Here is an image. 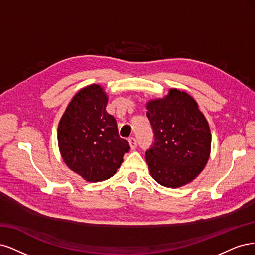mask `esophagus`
I'll return each mask as SVG.
<instances>
[{
  "label": "esophagus",
  "mask_w": 255,
  "mask_h": 255,
  "mask_svg": "<svg viewBox=\"0 0 255 255\" xmlns=\"http://www.w3.org/2000/svg\"><path fill=\"white\" fill-rule=\"evenodd\" d=\"M128 142H129V145H130V148L131 149H135L136 148V146H137V142H136V138L135 137H130L129 139H128Z\"/></svg>",
  "instance_id": "34e87169"
}]
</instances>
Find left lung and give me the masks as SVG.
Returning a JSON list of instances; mask_svg holds the SVG:
<instances>
[{
    "label": "left lung",
    "mask_w": 255,
    "mask_h": 255,
    "mask_svg": "<svg viewBox=\"0 0 255 255\" xmlns=\"http://www.w3.org/2000/svg\"><path fill=\"white\" fill-rule=\"evenodd\" d=\"M154 141L146 151L150 175L159 184L179 187L198 176L209 160L211 131L198 105L171 89L165 98L147 104Z\"/></svg>",
    "instance_id": "1"
}]
</instances>
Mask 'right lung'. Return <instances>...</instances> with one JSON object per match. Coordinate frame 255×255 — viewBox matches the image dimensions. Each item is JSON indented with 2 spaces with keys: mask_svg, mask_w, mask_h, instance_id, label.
I'll use <instances>...</instances> for the list:
<instances>
[{
  "mask_svg": "<svg viewBox=\"0 0 255 255\" xmlns=\"http://www.w3.org/2000/svg\"><path fill=\"white\" fill-rule=\"evenodd\" d=\"M108 97L98 85L88 86L73 97L58 125V144L65 164L89 182L116 174L129 151L118 124L106 110Z\"/></svg>",
  "mask_w": 255,
  "mask_h": 255,
  "instance_id": "obj_1",
  "label": "right lung"
}]
</instances>
